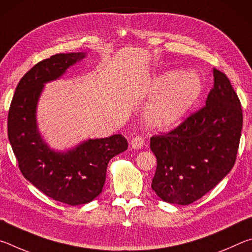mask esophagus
I'll return each instance as SVG.
<instances>
[{
  "label": "esophagus",
  "instance_id": "obj_1",
  "mask_svg": "<svg viewBox=\"0 0 252 252\" xmlns=\"http://www.w3.org/2000/svg\"><path fill=\"white\" fill-rule=\"evenodd\" d=\"M143 144H144V140L142 136H134L130 142L131 148L134 149V150H139V149H141L143 147Z\"/></svg>",
  "mask_w": 252,
  "mask_h": 252
}]
</instances>
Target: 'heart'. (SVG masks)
I'll use <instances>...</instances> for the list:
<instances>
[{
    "mask_svg": "<svg viewBox=\"0 0 252 252\" xmlns=\"http://www.w3.org/2000/svg\"><path fill=\"white\" fill-rule=\"evenodd\" d=\"M203 81L194 71H165L149 83V93L157 96L148 104L144 118L149 125L169 129L181 122L203 93Z\"/></svg>",
    "mask_w": 252,
    "mask_h": 252,
    "instance_id": "obj_1",
    "label": "heart"
}]
</instances>
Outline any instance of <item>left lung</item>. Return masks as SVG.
Segmentation results:
<instances>
[{
  "label": "left lung",
  "mask_w": 252,
  "mask_h": 252,
  "mask_svg": "<svg viewBox=\"0 0 252 252\" xmlns=\"http://www.w3.org/2000/svg\"><path fill=\"white\" fill-rule=\"evenodd\" d=\"M242 130V110L227 75L213 69L206 106L168 134L155 135L157 158L152 190L161 200L190 204L231 171Z\"/></svg>",
  "instance_id": "obj_1"
}]
</instances>
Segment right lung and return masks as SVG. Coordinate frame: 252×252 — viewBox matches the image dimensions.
I'll use <instances>...</instances> for the list:
<instances>
[{"label":"right lung","instance_id":"obj_1","mask_svg":"<svg viewBox=\"0 0 252 252\" xmlns=\"http://www.w3.org/2000/svg\"><path fill=\"white\" fill-rule=\"evenodd\" d=\"M85 57V52L60 53L34 65L16 87L7 118L8 140L24 178L45 195L71 206L91 202L102 192L109 161L127 149L125 136L113 134L55 150L41 133L37 104L45 84L62 78Z\"/></svg>","mask_w":252,"mask_h":252}]
</instances>
